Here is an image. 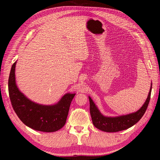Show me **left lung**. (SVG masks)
<instances>
[{
    "mask_svg": "<svg viewBox=\"0 0 160 160\" xmlns=\"http://www.w3.org/2000/svg\"><path fill=\"white\" fill-rule=\"evenodd\" d=\"M151 87H152V85L151 87L147 99L140 109L135 113L119 117L109 118L103 116L96 107L91 98L88 97L90 101V112H91L94 126L98 129L108 132H118V131L130 128L140 120L145 114L150 101Z\"/></svg>",
    "mask_w": 160,
    "mask_h": 160,
    "instance_id": "obj_1",
    "label": "left lung"
}]
</instances>
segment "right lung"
Listing matches in <instances>:
<instances>
[{"label":"right lung","instance_id":"right-lung-1","mask_svg":"<svg viewBox=\"0 0 160 160\" xmlns=\"http://www.w3.org/2000/svg\"><path fill=\"white\" fill-rule=\"evenodd\" d=\"M16 61L11 69L9 77V94L15 112L21 121L30 128L52 132L61 129L66 122L69 109L76 94L68 93L54 105H42L29 100L19 91L15 83Z\"/></svg>","mask_w":160,"mask_h":160}]
</instances>
